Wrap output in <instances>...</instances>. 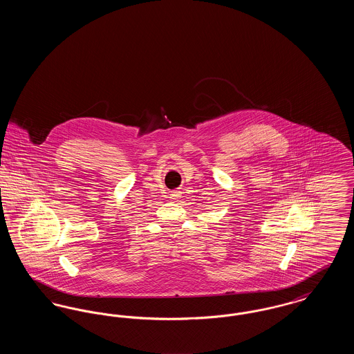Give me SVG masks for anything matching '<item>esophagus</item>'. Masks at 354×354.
Listing matches in <instances>:
<instances>
[{"label": "esophagus", "mask_w": 354, "mask_h": 354, "mask_svg": "<svg viewBox=\"0 0 354 354\" xmlns=\"http://www.w3.org/2000/svg\"><path fill=\"white\" fill-rule=\"evenodd\" d=\"M180 198V192L179 191H172L171 192V196H169V199H174V201H176V199H179Z\"/></svg>", "instance_id": "1"}]
</instances>
